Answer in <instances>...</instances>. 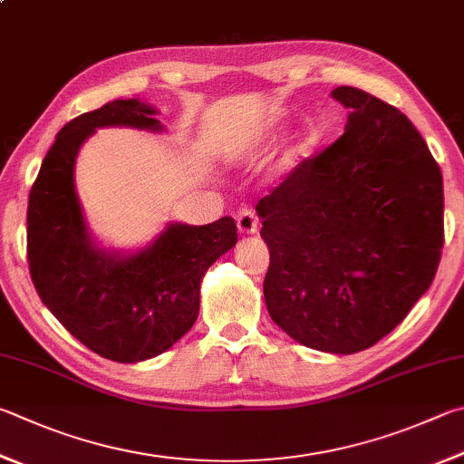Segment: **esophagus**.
I'll return each instance as SVG.
<instances>
[{
    "instance_id": "esophagus-1",
    "label": "esophagus",
    "mask_w": 464,
    "mask_h": 464,
    "mask_svg": "<svg viewBox=\"0 0 464 464\" xmlns=\"http://www.w3.org/2000/svg\"><path fill=\"white\" fill-rule=\"evenodd\" d=\"M237 229L241 235H254L259 229V221L251 208H241L237 213Z\"/></svg>"
}]
</instances>
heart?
Returning <instances> with one entry per match:
<instances>
[{"mask_svg":"<svg viewBox=\"0 0 464 464\" xmlns=\"http://www.w3.org/2000/svg\"><path fill=\"white\" fill-rule=\"evenodd\" d=\"M302 151H304V148H300V150H296V154H294V156H300V154H302Z\"/></svg>","mask_w":464,"mask_h":464,"instance_id":"obj_1","label":"heart"}]
</instances>
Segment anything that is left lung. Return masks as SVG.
<instances>
[{
    "mask_svg": "<svg viewBox=\"0 0 464 464\" xmlns=\"http://www.w3.org/2000/svg\"><path fill=\"white\" fill-rule=\"evenodd\" d=\"M331 95L351 109L344 133L256 210L269 249V316L304 347L353 355L390 334L430 288L444 192L406 115L355 87Z\"/></svg>",
    "mask_w": 464,
    "mask_h": 464,
    "instance_id": "left-lung-1",
    "label": "left lung"
}]
</instances>
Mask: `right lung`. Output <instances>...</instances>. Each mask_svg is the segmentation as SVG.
<instances>
[{"label":"right lung","mask_w":464,"mask_h":464,"mask_svg":"<svg viewBox=\"0 0 464 464\" xmlns=\"http://www.w3.org/2000/svg\"><path fill=\"white\" fill-rule=\"evenodd\" d=\"M158 109L117 99L56 133L28 200V264L44 306L74 339L117 363L162 355L198 316L207 269L237 243L231 217L208 225L168 223L136 251L92 239L74 188L81 146L101 128L162 133Z\"/></svg>","instance_id":"1"}]
</instances>
